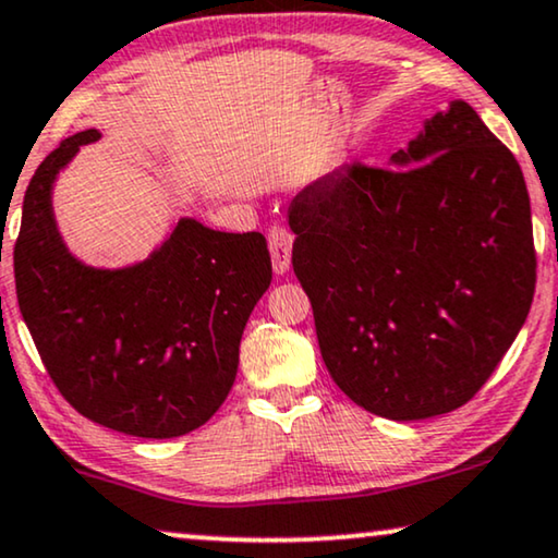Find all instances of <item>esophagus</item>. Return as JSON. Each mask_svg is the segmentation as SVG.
Returning <instances> with one entry per match:
<instances>
[{
  "instance_id": "34e87169",
  "label": "esophagus",
  "mask_w": 558,
  "mask_h": 558,
  "mask_svg": "<svg viewBox=\"0 0 558 558\" xmlns=\"http://www.w3.org/2000/svg\"><path fill=\"white\" fill-rule=\"evenodd\" d=\"M268 247L272 257V270L282 276L290 268V253H293V234L286 227H270Z\"/></svg>"
}]
</instances>
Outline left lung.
<instances>
[{"instance_id":"obj_1","label":"left lung","mask_w":558,"mask_h":558,"mask_svg":"<svg viewBox=\"0 0 558 558\" xmlns=\"http://www.w3.org/2000/svg\"><path fill=\"white\" fill-rule=\"evenodd\" d=\"M389 167L343 163L295 194L288 222L331 379L410 422L458 410L496 372L529 316L536 253L523 171L465 100Z\"/></svg>"}]
</instances>
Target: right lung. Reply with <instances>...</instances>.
<instances>
[{"mask_svg":"<svg viewBox=\"0 0 558 558\" xmlns=\"http://www.w3.org/2000/svg\"><path fill=\"white\" fill-rule=\"evenodd\" d=\"M96 129L62 141L22 204L14 282L22 318L54 387L116 433H192L230 395L245 324L272 280L260 232L209 230L182 217L161 247L129 268H90L52 215V184Z\"/></svg>","mask_w":558,"mask_h":558,"instance_id":"add662e5","label":"right lung"}]
</instances>
